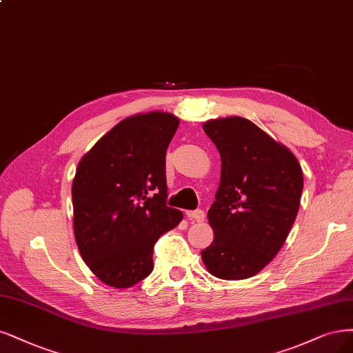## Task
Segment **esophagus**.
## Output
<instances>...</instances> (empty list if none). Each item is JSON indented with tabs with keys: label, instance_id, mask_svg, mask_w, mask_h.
<instances>
[{
	"label": "esophagus",
	"instance_id": "1",
	"mask_svg": "<svg viewBox=\"0 0 353 353\" xmlns=\"http://www.w3.org/2000/svg\"><path fill=\"white\" fill-rule=\"evenodd\" d=\"M187 216L190 217V221L203 222L204 217H205V213H204V210L197 209V210H190V212H187Z\"/></svg>",
	"mask_w": 353,
	"mask_h": 353
}]
</instances>
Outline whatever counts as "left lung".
<instances>
[{"instance_id":"obj_1","label":"left lung","mask_w":353,"mask_h":353,"mask_svg":"<svg viewBox=\"0 0 353 353\" xmlns=\"http://www.w3.org/2000/svg\"><path fill=\"white\" fill-rule=\"evenodd\" d=\"M204 132L221 153V184L208 213L214 230L201 251L208 270L225 281L259 273L285 244L303 188L296 157L250 119H210Z\"/></svg>"}]
</instances>
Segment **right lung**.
Returning <instances> with one entry per match:
<instances>
[{
  "instance_id": "1",
  "label": "right lung",
  "mask_w": 353,
  "mask_h": 353,
  "mask_svg": "<svg viewBox=\"0 0 353 353\" xmlns=\"http://www.w3.org/2000/svg\"><path fill=\"white\" fill-rule=\"evenodd\" d=\"M179 119L149 112L125 118L81 157L72 181L74 235L89 269L112 288L153 270V247L178 226L166 204V149Z\"/></svg>"
}]
</instances>
